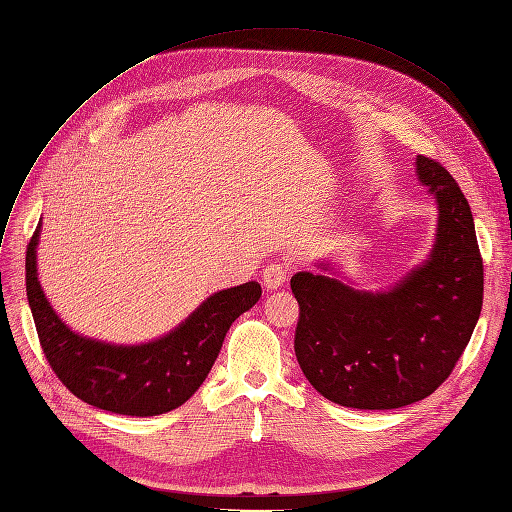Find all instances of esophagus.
Wrapping results in <instances>:
<instances>
[{"mask_svg": "<svg viewBox=\"0 0 512 512\" xmlns=\"http://www.w3.org/2000/svg\"><path fill=\"white\" fill-rule=\"evenodd\" d=\"M288 277V271L284 264H267L262 271V279H264V286H267L269 290H275L279 286H284V281Z\"/></svg>", "mask_w": 512, "mask_h": 512, "instance_id": "obj_1", "label": "esophagus"}]
</instances>
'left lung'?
<instances>
[{
    "label": "left lung",
    "instance_id": "8db88e82",
    "mask_svg": "<svg viewBox=\"0 0 512 512\" xmlns=\"http://www.w3.org/2000/svg\"><path fill=\"white\" fill-rule=\"evenodd\" d=\"M417 175L438 203L430 258L390 292L296 273L294 351L309 383L351 409H400L453 373L483 307V258L470 205L453 175L417 156Z\"/></svg>",
    "mask_w": 512,
    "mask_h": 512
}]
</instances>
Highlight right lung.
I'll return each mask as SVG.
<instances>
[{"instance_id":"obj_1","label":"right lung","mask_w":512,"mask_h":512,"mask_svg":"<svg viewBox=\"0 0 512 512\" xmlns=\"http://www.w3.org/2000/svg\"><path fill=\"white\" fill-rule=\"evenodd\" d=\"M38 237L40 226L27 245L25 281L44 356L69 392L110 413L152 417L182 407L209 375L228 328L262 294L256 281L220 290L167 337L146 345L93 341L69 330L46 301L35 267Z\"/></svg>"}]
</instances>
